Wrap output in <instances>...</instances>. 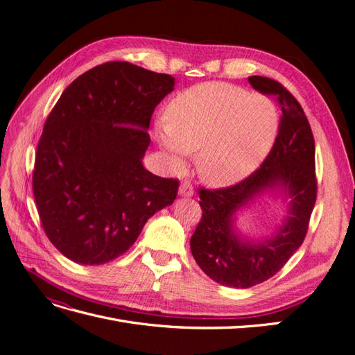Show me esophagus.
<instances>
[{"label": "esophagus", "instance_id": "obj_1", "mask_svg": "<svg viewBox=\"0 0 355 355\" xmlns=\"http://www.w3.org/2000/svg\"><path fill=\"white\" fill-rule=\"evenodd\" d=\"M179 196L180 197H192L194 196V188L189 184V182H182L179 187Z\"/></svg>", "mask_w": 355, "mask_h": 355}]
</instances>
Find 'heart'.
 I'll list each match as a JSON object with an SVG mask.
<instances>
[{"label": "heart", "instance_id": "1", "mask_svg": "<svg viewBox=\"0 0 355 355\" xmlns=\"http://www.w3.org/2000/svg\"><path fill=\"white\" fill-rule=\"evenodd\" d=\"M280 114L261 94L227 83H202L178 94L155 125V141L173 168L197 154L200 178L230 187L261 166L275 142Z\"/></svg>", "mask_w": 355, "mask_h": 355}]
</instances>
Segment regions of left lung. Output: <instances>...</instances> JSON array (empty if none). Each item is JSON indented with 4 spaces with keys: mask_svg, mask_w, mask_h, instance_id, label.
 <instances>
[{
    "mask_svg": "<svg viewBox=\"0 0 355 355\" xmlns=\"http://www.w3.org/2000/svg\"><path fill=\"white\" fill-rule=\"evenodd\" d=\"M252 87L272 94L282 106L278 136L253 175L223 189H200L202 218L191 237V252L216 283L247 288L275 275L299 249L317 198L315 144L302 106L283 85L249 77ZM265 193L282 195L286 214L271 238L252 239L236 228L238 214Z\"/></svg>",
    "mask_w": 355,
    "mask_h": 355,
    "instance_id": "obj_1",
    "label": "left lung"
}]
</instances>
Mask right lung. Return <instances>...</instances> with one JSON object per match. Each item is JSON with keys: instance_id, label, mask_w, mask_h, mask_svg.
<instances>
[{"instance_id": "right-lung-1", "label": "right lung", "mask_w": 355, "mask_h": 355, "mask_svg": "<svg viewBox=\"0 0 355 355\" xmlns=\"http://www.w3.org/2000/svg\"><path fill=\"white\" fill-rule=\"evenodd\" d=\"M173 89L171 75L108 62L72 81L50 112L32 188L49 240L72 262L121 256L173 204L179 182L142 164L153 112Z\"/></svg>"}]
</instances>
